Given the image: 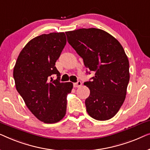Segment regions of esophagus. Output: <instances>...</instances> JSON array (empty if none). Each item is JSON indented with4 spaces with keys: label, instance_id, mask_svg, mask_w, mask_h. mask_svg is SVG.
<instances>
[{
    "label": "esophagus",
    "instance_id": "34e87169",
    "mask_svg": "<svg viewBox=\"0 0 150 150\" xmlns=\"http://www.w3.org/2000/svg\"><path fill=\"white\" fill-rule=\"evenodd\" d=\"M81 86V81H78L77 82H76V83H73V86H74L75 88L80 87Z\"/></svg>",
    "mask_w": 150,
    "mask_h": 150
}]
</instances>
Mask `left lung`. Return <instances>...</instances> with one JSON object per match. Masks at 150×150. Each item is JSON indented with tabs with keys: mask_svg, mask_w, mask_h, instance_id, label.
Instances as JSON below:
<instances>
[{
	"mask_svg": "<svg viewBox=\"0 0 150 150\" xmlns=\"http://www.w3.org/2000/svg\"><path fill=\"white\" fill-rule=\"evenodd\" d=\"M67 41L81 57L86 73L95 75L84 85L90 90L85 104L88 114L97 120L111 119L126 98L129 62L116 39L98 28H81L65 33Z\"/></svg>",
	"mask_w": 150,
	"mask_h": 150,
	"instance_id": "left-lung-1",
	"label": "left lung"
}]
</instances>
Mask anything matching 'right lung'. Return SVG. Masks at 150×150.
I'll return each mask as SVG.
<instances>
[{
  "label": "right lung",
  "mask_w": 150,
  "mask_h": 150,
  "mask_svg": "<svg viewBox=\"0 0 150 150\" xmlns=\"http://www.w3.org/2000/svg\"><path fill=\"white\" fill-rule=\"evenodd\" d=\"M66 43L64 33L38 36L23 48L13 69L18 93L34 115L47 124L64 117L67 96L73 88L71 82L60 81V73L55 67Z\"/></svg>",
  "instance_id": "1"
}]
</instances>
